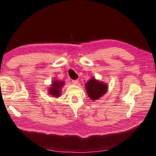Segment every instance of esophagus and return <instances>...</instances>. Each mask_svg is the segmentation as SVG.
<instances>
[{
  "label": "esophagus",
  "instance_id": "obj_1",
  "mask_svg": "<svg viewBox=\"0 0 156 156\" xmlns=\"http://www.w3.org/2000/svg\"><path fill=\"white\" fill-rule=\"evenodd\" d=\"M78 83H79L78 80H73V81H72V83L73 84H75V85H76V84H77Z\"/></svg>",
  "mask_w": 156,
  "mask_h": 156
}]
</instances>
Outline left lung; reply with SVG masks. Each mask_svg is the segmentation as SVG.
Returning a JSON list of instances; mask_svg holds the SVG:
<instances>
[{"instance_id": "left-lung-1", "label": "left lung", "mask_w": 156, "mask_h": 156, "mask_svg": "<svg viewBox=\"0 0 156 156\" xmlns=\"http://www.w3.org/2000/svg\"><path fill=\"white\" fill-rule=\"evenodd\" d=\"M85 88L90 100L95 101L105 94L108 90V85L107 83L100 81L92 77L85 84Z\"/></svg>"}]
</instances>
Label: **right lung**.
Returning <instances> with one entry per match:
<instances>
[{"mask_svg": "<svg viewBox=\"0 0 156 156\" xmlns=\"http://www.w3.org/2000/svg\"><path fill=\"white\" fill-rule=\"evenodd\" d=\"M64 81L53 80L49 87H48V93L54 98H59L61 96V90L64 85Z\"/></svg>", "mask_w": 156, "mask_h": 156, "instance_id": "1", "label": "right lung"}]
</instances>
